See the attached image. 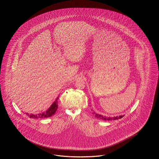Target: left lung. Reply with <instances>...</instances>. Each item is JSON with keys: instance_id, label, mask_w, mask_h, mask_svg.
I'll use <instances>...</instances> for the list:
<instances>
[{"instance_id": "8db88e82", "label": "left lung", "mask_w": 159, "mask_h": 159, "mask_svg": "<svg viewBox=\"0 0 159 159\" xmlns=\"http://www.w3.org/2000/svg\"><path fill=\"white\" fill-rule=\"evenodd\" d=\"M93 114L94 116L96 117L97 118L99 119V120H118L120 119L121 118H122L124 115L123 116H114V117H111V116H103L101 115V114H97L94 111H93Z\"/></svg>"}]
</instances>
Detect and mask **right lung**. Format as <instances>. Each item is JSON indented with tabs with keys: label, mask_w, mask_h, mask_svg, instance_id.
<instances>
[{
	"label": "right lung",
	"mask_w": 159,
	"mask_h": 159,
	"mask_svg": "<svg viewBox=\"0 0 159 159\" xmlns=\"http://www.w3.org/2000/svg\"><path fill=\"white\" fill-rule=\"evenodd\" d=\"M59 97H57L55 100V101L53 102L51 106V107L48 108V110L45 112H43L41 114H29L28 113H25L27 116H28L30 118H48L50 117L55 113V112L57 110L58 107V100Z\"/></svg>",
	"instance_id": "right-lung-1"
}]
</instances>
